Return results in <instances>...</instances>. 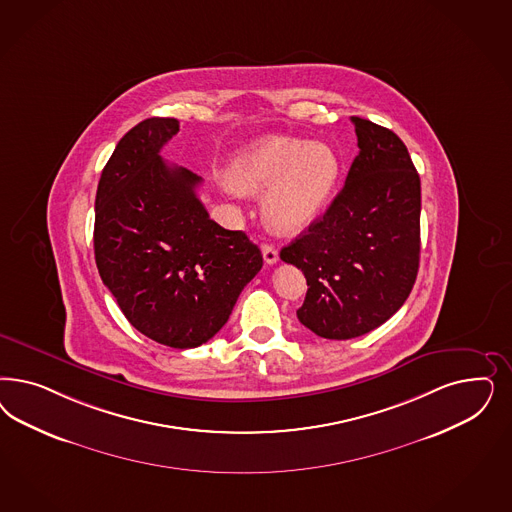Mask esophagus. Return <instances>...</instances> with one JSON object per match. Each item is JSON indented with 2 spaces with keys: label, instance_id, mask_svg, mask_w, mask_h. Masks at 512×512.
<instances>
[{
  "label": "esophagus",
  "instance_id": "34e87169",
  "mask_svg": "<svg viewBox=\"0 0 512 512\" xmlns=\"http://www.w3.org/2000/svg\"><path fill=\"white\" fill-rule=\"evenodd\" d=\"M262 254H264V262L267 265H273L279 262V252H277V248L273 247V245H269V243H265L264 247H262Z\"/></svg>",
  "mask_w": 512,
  "mask_h": 512
}]
</instances>
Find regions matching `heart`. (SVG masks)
Segmentation results:
<instances>
[{
	"instance_id": "1",
	"label": "heart",
	"mask_w": 512,
	"mask_h": 512,
	"mask_svg": "<svg viewBox=\"0 0 512 512\" xmlns=\"http://www.w3.org/2000/svg\"><path fill=\"white\" fill-rule=\"evenodd\" d=\"M339 173V158L330 147L273 137L239 154L228 169V181L248 194L267 192V224L281 233H297L326 209Z\"/></svg>"
}]
</instances>
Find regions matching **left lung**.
<instances>
[{
	"label": "left lung",
	"mask_w": 512,
	"mask_h": 512,
	"mask_svg": "<svg viewBox=\"0 0 512 512\" xmlns=\"http://www.w3.org/2000/svg\"><path fill=\"white\" fill-rule=\"evenodd\" d=\"M358 156L322 218L281 250L307 279L299 322L324 339L369 333L399 311L420 262V177L396 133L350 118Z\"/></svg>",
	"instance_id": "left-lung-1"
}]
</instances>
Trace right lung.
<instances>
[{
  "label": "right lung",
  "instance_id": "add662e5",
  "mask_svg": "<svg viewBox=\"0 0 512 512\" xmlns=\"http://www.w3.org/2000/svg\"><path fill=\"white\" fill-rule=\"evenodd\" d=\"M177 118H147L126 133L101 171L94 252L99 277L135 330L171 348H194L228 322L262 269L243 231L209 218L201 177L160 156Z\"/></svg>",
  "mask_w": 512,
  "mask_h": 512
}]
</instances>
